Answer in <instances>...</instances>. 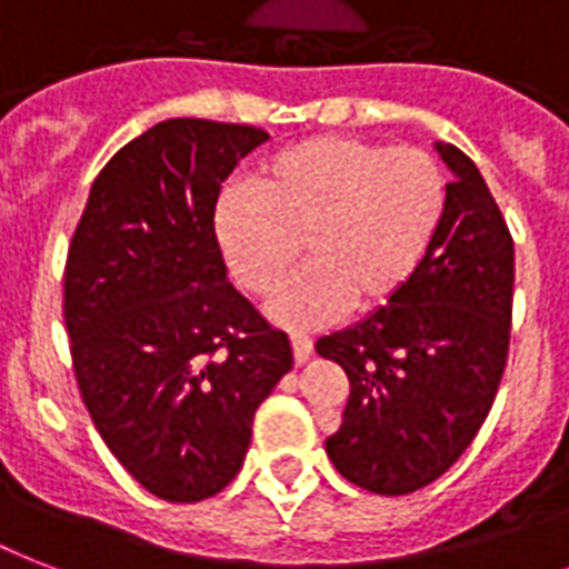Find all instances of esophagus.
<instances>
[{"instance_id":"1","label":"esophagus","mask_w":569,"mask_h":569,"mask_svg":"<svg viewBox=\"0 0 569 569\" xmlns=\"http://www.w3.org/2000/svg\"><path fill=\"white\" fill-rule=\"evenodd\" d=\"M292 355H295V363L298 366L307 363L312 355V339L303 337V333H292Z\"/></svg>"}]
</instances>
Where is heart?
<instances>
[{
	"mask_svg": "<svg viewBox=\"0 0 569 569\" xmlns=\"http://www.w3.org/2000/svg\"><path fill=\"white\" fill-rule=\"evenodd\" d=\"M446 177L416 147L319 136L283 147L250 177L248 194L214 206V239L236 283L274 301L292 328L333 319L342 307L372 312L396 298L428 257L442 214Z\"/></svg>",
	"mask_w": 569,
	"mask_h": 569,
	"instance_id": "obj_1",
	"label": "heart"
}]
</instances>
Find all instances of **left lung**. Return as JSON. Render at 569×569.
I'll return each instance as SVG.
<instances>
[{
  "mask_svg": "<svg viewBox=\"0 0 569 569\" xmlns=\"http://www.w3.org/2000/svg\"><path fill=\"white\" fill-rule=\"evenodd\" d=\"M437 150L455 180L419 271L387 307L316 342L351 387L325 449L339 476L378 496L431 485L469 449L511 346V230L476 162L455 144Z\"/></svg>",
  "mask_w": 569,
  "mask_h": 569,
  "instance_id": "1",
  "label": "left lung"
}]
</instances>
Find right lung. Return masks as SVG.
Instances as JSON below:
<instances>
[{
    "mask_svg": "<svg viewBox=\"0 0 569 569\" xmlns=\"http://www.w3.org/2000/svg\"><path fill=\"white\" fill-rule=\"evenodd\" d=\"M268 132L173 118L97 173L64 262L70 360L120 467L164 502L239 476L257 407L292 346L232 289L214 239L221 182Z\"/></svg>",
    "mask_w": 569,
    "mask_h": 569,
    "instance_id": "right-lung-1",
    "label": "right lung"
}]
</instances>
